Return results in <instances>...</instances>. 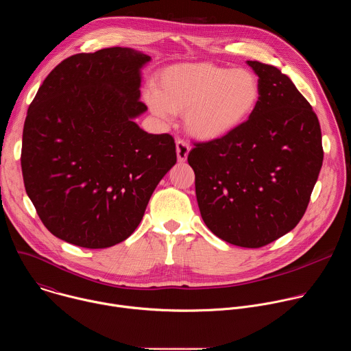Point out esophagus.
<instances>
[{
	"label": "esophagus",
	"instance_id": "34e87169",
	"mask_svg": "<svg viewBox=\"0 0 351 351\" xmlns=\"http://www.w3.org/2000/svg\"><path fill=\"white\" fill-rule=\"evenodd\" d=\"M189 152H190V147L184 140H182V138L176 140V156H178L179 162H184L187 160Z\"/></svg>",
	"mask_w": 351,
	"mask_h": 351
}]
</instances>
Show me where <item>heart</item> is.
I'll list each match as a JSON object with an SVG mask.
<instances>
[{"label": "heart", "instance_id": "obj_1", "mask_svg": "<svg viewBox=\"0 0 351 351\" xmlns=\"http://www.w3.org/2000/svg\"><path fill=\"white\" fill-rule=\"evenodd\" d=\"M260 79L247 68L187 62L165 68L147 103L160 117L183 115L190 136L202 141L223 138L241 128L258 107Z\"/></svg>", "mask_w": 351, "mask_h": 351}]
</instances>
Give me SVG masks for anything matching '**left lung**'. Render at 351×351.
Returning a JSON list of instances; mask_svg holds the SVG:
<instances>
[{"label": "left lung", "instance_id": "obj_1", "mask_svg": "<svg viewBox=\"0 0 351 351\" xmlns=\"http://www.w3.org/2000/svg\"><path fill=\"white\" fill-rule=\"evenodd\" d=\"M261 84L254 114L232 134L194 143L199 213L219 239L247 248L267 245L303 218L322 160L319 121L278 68L247 61Z\"/></svg>", "mask_w": 351, "mask_h": 351}]
</instances>
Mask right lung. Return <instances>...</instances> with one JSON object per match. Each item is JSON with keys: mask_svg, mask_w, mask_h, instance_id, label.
Listing matches in <instances>:
<instances>
[{"mask_svg": "<svg viewBox=\"0 0 351 351\" xmlns=\"http://www.w3.org/2000/svg\"><path fill=\"white\" fill-rule=\"evenodd\" d=\"M148 56L111 47L64 60L45 77L23 126L25 189L44 226L84 248L126 240L176 164L171 134L134 118Z\"/></svg>", "mask_w": 351, "mask_h": 351, "instance_id": "add662e5", "label": "right lung"}]
</instances>
